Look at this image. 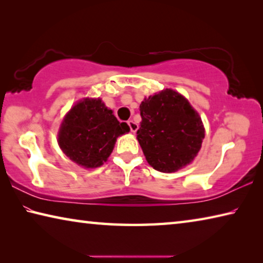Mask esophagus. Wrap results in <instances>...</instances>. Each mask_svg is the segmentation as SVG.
<instances>
[{
	"label": "esophagus",
	"mask_w": 263,
	"mask_h": 263,
	"mask_svg": "<svg viewBox=\"0 0 263 263\" xmlns=\"http://www.w3.org/2000/svg\"><path fill=\"white\" fill-rule=\"evenodd\" d=\"M127 124H128V126H130L131 132L135 133V132L138 130V124H136L133 121H128Z\"/></svg>",
	"instance_id": "esophagus-1"
}]
</instances>
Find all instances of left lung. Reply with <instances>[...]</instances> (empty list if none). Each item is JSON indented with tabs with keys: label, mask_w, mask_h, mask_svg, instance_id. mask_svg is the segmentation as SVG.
Wrapping results in <instances>:
<instances>
[{
	"label": "left lung",
	"mask_w": 263,
	"mask_h": 263,
	"mask_svg": "<svg viewBox=\"0 0 263 263\" xmlns=\"http://www.w3.org/2000/svg\"><path fill=\"white\" fill-rule=\"evenodd\" d=\"M140 116L137 138L151 166L172 173L193 161L202 146L204 127L183 96L172 89L149 96L141 102Z\"/></svg>",
	"instance_id": "obj_1"
}]
</instances>
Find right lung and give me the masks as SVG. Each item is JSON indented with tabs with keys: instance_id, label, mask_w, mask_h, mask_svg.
<instances>
[{
	"instance_id": "obj_1",
	"label": "right lung",
	"mask_w": 263,
	"mask_h": 263,
	"mask_svg": "<svg viewBox=\"0 0 263 263\" xmlns=\"http://www.w3.org/2000/svg\"><path fill=\"white\" fill-rule=\"evenodd\" d=\"M130 132L119 123L100 99L79 102L61 124L60 148L75 163L86 168L100 167L109 158L117 137Z\"/></svg>"
}]
</instances>
